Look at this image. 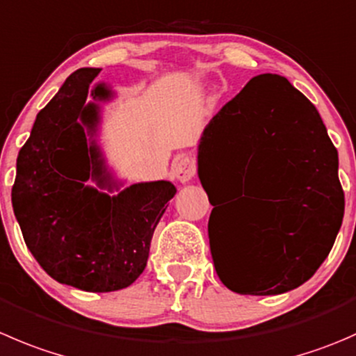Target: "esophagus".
<instances>
[{"mask_svg": "<svg viewBox=\"0 0 356 356\" xmlns=\"http://www.w3.org/2000/svg\"><path fill=\"white\" fill-rule=\"evenodd\" d=\"M172 174L177 177V181L189 182L196 175V160L191 154H179L172 165Z\"/></svg>", "mask_w": 356, "mask_h": 356, "instance_id": "34e87169", "label": "esophagus"}]
</instances>
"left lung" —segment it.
I'll return each instance as SVG.
<instances>
[{
	"mask_svg": "<svg viewBox=\"0 0 356 356\" xmlns=\"http://www.w3.org/2000/svg\"><path fill=\"white\" fill-rule=\"evenodd\" d=\"M337 165L316 108L284 76H255L210 120L198 147L200 181L205 188L217 179L241 202L233 226L216 219L219 207L210 202V250L229 291L277 296L316 273L343 224ZM222 237L229 251L220 248Z\"/></svg>",
	"mask_w": 356,
	"mask_h": 356,
	"instance_id": "8db88e82",
	"label": "left lung"
}]
</instances>
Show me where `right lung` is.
Segmentation results:
<instances>
[{
  "mask_svg": "<svg viewBox=\"0 0 356 356\" xmlns=\"http://www.w3.org/2000/svg\"><path fill=\"white\" fill-rule=\"evenodd\" d=\"M99 72L74 71L38 113L17 158L12 203L27 248L54 280L113 292L140 277L154 227L177 189L168 181L139 182L109 196L85 184L116 186L95 140L86 139L99 123V104L86 102ZM90 95L108 101L111 90L101 83Z\"/></svg>",
  "mask_w": 356,
  "mask_h": 356,
  "instance_id": "obj_1",
  "label": "right lung"
}]
</instances>
